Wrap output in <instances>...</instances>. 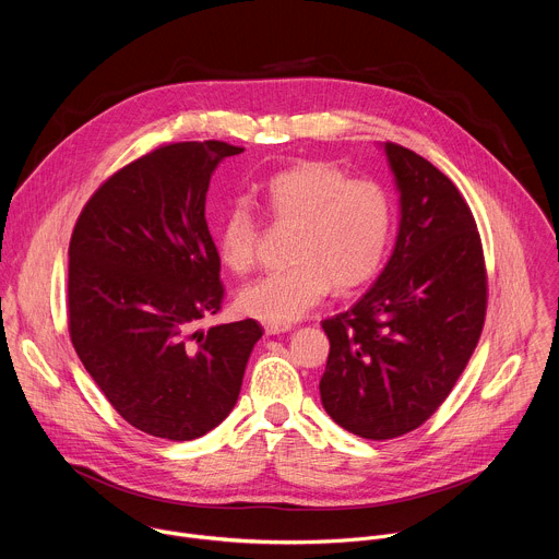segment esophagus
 <instances>
[{
    "label": "esophagus",
    "mask_w": 559,
    "mask_h": 559,
    "mask_svg": "<svg viewBox=\"0 0 559 559\" xmlns=\"http://www.w3.org/2000/svg\"><path fill=\"white\" fill-rule=\"evenodd\" d=\"M263 330L267 336H276V334L292 332V325L289 323H263Z\"/></svg>",
    "instance_id": "esophagus-1"
}]
</instances>
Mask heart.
I'll return each mask as SVG.
<instances>
[{
    "label": "heart",
    "mask_w": 559,
    "mask_h": 559,
    "mask_svg": "<svg viewBox=\"0 0 559 559\" xmlns=\"http://www.w3.org/2000/svg\"><path fill=\"white\" fill-rule=\"evenodd\" d=\"M261 212L294 227L292 267L265 274L238 294L243 313L265 323H292L321 302L332 285L341 292L367 283L382 265L393 231V201L373 179H349L332 164L302 162L276 173L259 194ZM261 221L231 203L216 225L223 265L246 274L257 265Z\"/></svg>",
    "instance_id": "obj_1"
}]
</instances>
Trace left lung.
Instances as JSON below:
<instances>
[{"mask_svg": "<svg viewBox=\"0 0 559 559\" xmlns=\"http://www.w3.org/2000/svg\"><path fill=\"white\" fill-rule=\"evenodd\" d=\"M401 190L395 248L373 287L323 321L321 401L336 425L391 440L427 423L464 371L487 316V267L471 207L433 164L386 141Z\"/></svg>", "mask_w": 559, "mask_h": 559, "instance_id": "8db88e82", "label": "left lung"}]
</instances>
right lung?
<instances>
[{
	"label": "right lung",
	"instance_id": "right-lung-1",
	"mask_svg": "<svg viewBox=\"0 0 559 559\" xmlns=\"http://www.w3.org/2000/svg\"><path fill=\"white\" fill-rule=\"evenodd\" d=\"M243 147L181 141L108 177L68 248L72 347L134 429L175 442L221 425L263 336L254 318L197 330L221 309V259L205 221L210 177Z\"/></svg>",
	"mask_w": 559,
	"mask_h": 559
}]
</instances>
